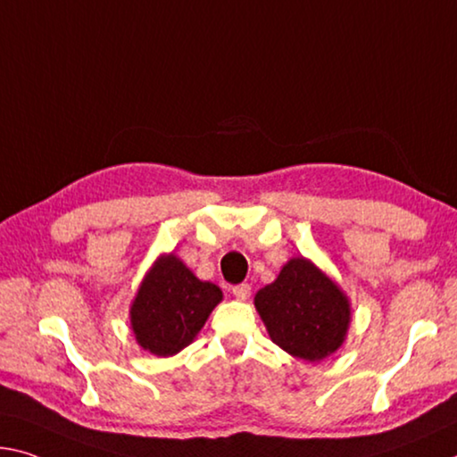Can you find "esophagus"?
I'll use <instances>...</instances> for the list:
<instances>
[{
    "mask_svg": "<svg viewBox=\"0 0 457 457\" xmlns=\"http://www.w3.org/2000/svg\"><path fill=\"white\" fill-rule=\"evenodd\" d=\"M231 293H234L236 299L245 301V299H250V295H252V287L248 285V282H242V285H236L234 288H231Z\"/></svg>",
    "mask_w": 457,
    "mask_h": 457,
    "instance_id": "esophagus-1",
    "label": "esophagus"
}]
</instances>
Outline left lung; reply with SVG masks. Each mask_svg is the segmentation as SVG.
Masks as SVG:
<instances>
[{"mask_svg":"<svg viewBox=\"0 0 457 457\" xmlns=\"http://www.w3.org/2000/svg\"><path fill=\"white\" fill-rule=\"evenodd\" d=\"M254 305L270 339L295 358L323 360L344 344L350 303L305 258H293L278 278L256 293Z\"/></svg>","mask_w":457,"mask_h":457,"instance_id":"1","label":"left lung"}]
</instances>
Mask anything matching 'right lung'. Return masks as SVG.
<instances>
[{"label": "right lung", "instance_id": "1", "mask_svg": "<svg viewBox=\"0 0 457 457\" xmlns=\"http://www.w3.org/2000/svg\"><path fill=\"white\" fill-rule=\"evenodd\" d=\"M220 287L203 282L175 254L162 256L142 280L129 309L137 344L154 356L189 345L221 301Z\"/></svg>", "mask_w": 457, "mask_h": 457}]
</instances>
